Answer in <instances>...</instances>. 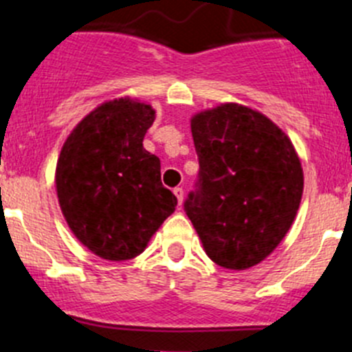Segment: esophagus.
Masks as SVG:
<instances>
[{
  "instance_id": "esophagus-1",
  "label": "esophagus",
  "mask_w": 352,
  "mask_h": 352,
  "mask_svg": "<svg viewBox=\"0 0 352 352\" xmlns=\"http://www.w3.org/2000/svg\"><path fill=\"white\" fill-rule=\"evenodd\" d=\"M173 192H174V195H176V199H178V203L182 204L183 203V195H185V192H183L182 186H176Z\"/></svg>"
}]
</instances>
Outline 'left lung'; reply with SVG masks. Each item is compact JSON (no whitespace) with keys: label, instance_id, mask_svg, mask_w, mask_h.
Returning <instances> with one entry per match:
<instances>
[{"label":"left lung","instance_id":"8db88e82","mask_svg":"<svg viewBox=\"0 0 352 352\" xmlns=\"http://www.w3.org/2000/svg\"><path fill=\"white\" fill-rule=\"evenodd\" d=\"M199 158L185 211L208 257L247 270L268 257L294 222L303 170L294 146L272 120L223 104L192 118Z\"/></svg>","mask_w":352,"mask_h":352}]
</instances>
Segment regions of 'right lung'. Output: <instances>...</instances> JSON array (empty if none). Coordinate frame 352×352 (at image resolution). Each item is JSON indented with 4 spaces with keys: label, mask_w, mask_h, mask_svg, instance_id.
<instances>
[{
    "label": "right lung",
    "mask_w": 352,
    "mask_h": 352,
    "mask_svg": "<svg viewBox=\"0 0 352 352\" xmlns=\"http://www.w3.org/2000/svg\"><path fill=\"white\" fill-rule=\"evenodd\" d=\"M151 105L130 98L102 104L72 130L56 166L68 227L107 261L139 256L178 199L162 185L160 160L142 148Z\"/></svg>",
    "instance_id": "right-lung-1"
}]
</instances>
